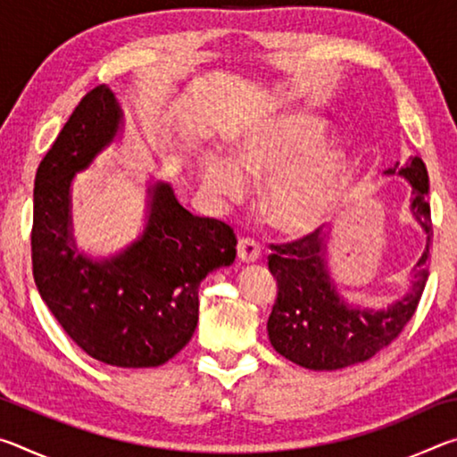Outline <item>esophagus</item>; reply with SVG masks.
<instances>
[{
  "instance_id": "1",
  "label": "esophagus",
  "mask_w": 457,
  "mask_h": 457,
  "mask_svg": "<svg viewBox=\"0 0 457 457\" xmlns=\"http://www.w3.org/2000/svg\"><path fill=\"white\" fill-rule=\"evenodd\" d=\"M237 258L244 264H253L260 258V245L253 239H239L237 242Z\"/></svg>"
}]
</instances>
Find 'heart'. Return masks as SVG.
Segmentation results:
<instances>
[{
	"label": "heart",
	"instance_id": "b5f03b06",
	"mask_svg": "<svg viewBox=\"0 0 457 457\" xmlns=\"http://www.w3.org/2000/svg\"><path fill=\"white\" fill-rule=\"evenodd\" d=\"M328 120L308 108L274 106L239 122L229 159L201 153V183L220 201L242 199L247 181H266L262 210L270 226L304 237L328 226L343 204L351 154L327 143Z\"/></svg>",
	"mask_w": 457,
	"mask_h": 457
}]
</instances>
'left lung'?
Instances as JSON below:
<instances>
[{
    "label": "left lung",
    "mask_w": 457,
    "mask_h": 457,
    "mask_svg": "<svg viewBox=\"0 0 457 457\" xmlns=\"http://www.w3.org/2000/svg\"><path fill=\"white\" fill-rule=\"evenodd\" d=\"M411 185V212L425 234V247L411 272V284L385 308L349 303L328 270L332 231L272 245L268 268L278 282V296L268 319L270 343L296 365L311 370H338L359 365L385 349L411 320L429 276L431 210L429 177L420 157H409L385 171Z\"/></svg>",
    "instance_id": "left-lung-1"
}]
</instances>
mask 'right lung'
<instances>
[{
  "label": "right lung",
  "instance_id": "obj_1",
  "mask_svg": "<svg viewBox=\"0 0 457 457\" xmlns=\"http://www.w3.org/2000/svg\"><path fill=\"white\" fill-rule=\"evenodd\" d=\"M125 130V112L103 84L60 130L34 181L32 264L46 306L80 349L112 367H159L189 343L199 319V284L231 266L237 239L223 221L197 218L171 183L146 185L145 228L111 256L79 247L72 183Z\"/></svg>",
  "mask_w": 457,
  "mask_h": 457
}]
</instances>
